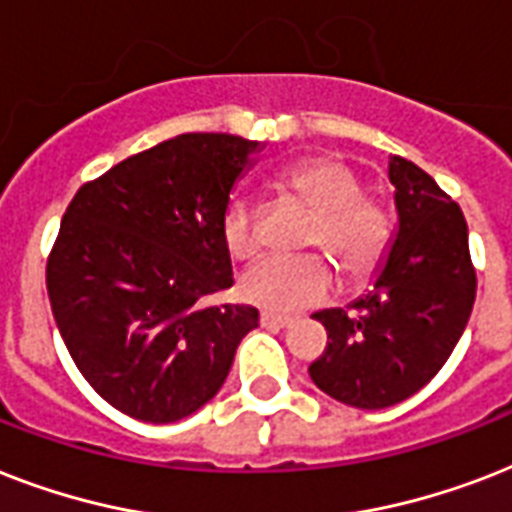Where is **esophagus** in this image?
<instances>
[{"label":"esophagus","mask_w":512,"mask_h":512,"mask_svg":"<svg viewBox=\"0 0 512 512\" xmlns=\"http://www.w3.org/2000/svg\"><path fill=\"white\" fill-rule=\"evenodd\" d=\"M292 316H279V313H260V327L265 329H284L292 324Z\"/></svg>","instance_id":"34e87169"}]
</instances>
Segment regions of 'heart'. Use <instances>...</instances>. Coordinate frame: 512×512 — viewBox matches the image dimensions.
Instances as JSON below:
<instances>
[{
	"label": "heart",
	"mask_w": 512,
	"mask_h": 512,
	"mask_svg": "<svg viewBox=\"0 0 512 512\" xmlns=\"http://www.w3.org/2000/svg\"><path fill=\"white\" fill-rule=\"evenodd\" d=\"M279 188L316 212L305 244L324 249L350 281L377 273L393 244V212L382 199L364 193L361 177L335 156H311L279 175ZM225 249L249 260L263 247L260 209L249 196H231L220 220ZM335 289V271L324 255L263 257L241 273L239 295L265 311L287 313L321 303Z\"/></svg>",
	"instance_id": "obj_1"
}]
</instances>
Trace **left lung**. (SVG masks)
Returning <instances> with one entry per match:
<instances>
[{
    "label": "left lung",
    "instance_id": "obj_1",
    "mask_svg": "<svg viewBox=\"0 0 512 512\" xmlns=\"http://www.w3.org/2000/svg\"><path fill=\"white\" fill-rule=\"evenodd\" d=\"M398 233L374 292L311 319L327 348L311 380L356 409H385L425 388L452 356L476 303L468 223L433 177L401 156L390 159Z\"/></svg>",
    "mask_w": 512,
    "mask_h": 512
}]
</instances>
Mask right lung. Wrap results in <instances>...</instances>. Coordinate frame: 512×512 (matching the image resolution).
<instances>
[{"mask_svg": "<svg viewBox=\"0 0 512 512\" xmlns=\"http://www.w3.org/2000/svg\"><path fill=\"white\" fill-rule=\"evenodd\" d=\"M255 140L188 132L84 183L47 257L52 316L76 369L135 420H183L223 388L260 313L233 284L220 220Z\"/></svg>", "mask_w": 512, "mask_h": 512, "instance_id": "1", "label": "right lung"}]
</instances>
